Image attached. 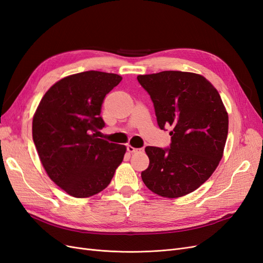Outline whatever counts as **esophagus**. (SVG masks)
Segmentation results:
<instances>
[{"mask_svg":"<svg viewBox=\"0 0 263 263\" xmlns=\"http://www.w3.org/2000/svg\"><path fill=\"white\" fill-rule=\"evenodd\" d=\"M127 151L130 154H136V153H141V151H144V148H134L130 145L127 146Z\"/></svg>","mask_w":263,"mask_h":263,"instance_id":"esophagus-1","label":"esophagus"}]
</instances>
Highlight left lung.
Masks as SVG:
<instances>
[{
    "label": "left lung",
    "mask_w": 263,
    "mask_h": 263,
    "mask_svg": "<svg viewBox=\"0 0 263 263\" xmlns=\"http://www.w3.org/2000/svg\"><path fill=\"white\" fill-rule=\"evenodd\" d=\"M150 95L160 129L171 126L168 148L148 146L141 179L154 193L169 198L200 187L222 157L228 115L217 90L200 74L162 71L138 76Z\"/></svg>",
    "instance_id": "left-lung-1"
}]
</instances>
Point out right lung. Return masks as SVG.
I'll return each instance as SVG.
<instances>
[{
	"label": "right lung",
	"mask_w": 263,
	"mask_h": 263,
	"mask_svg": "<svg viewBox=\"0 0 263 263\" xmlns=\"http://www.w3.org/2000/svg\"><path fill=\"white\" fill-rule=\"evenodd\" d=\"M122 77L85 71L54 83L33 118V139L49 178L68 194L89 197L104 190L126 153L123 145L98 138L106 94Z\"/></svg>",
	"instance_id": "obj_1"
}]
</instances>
